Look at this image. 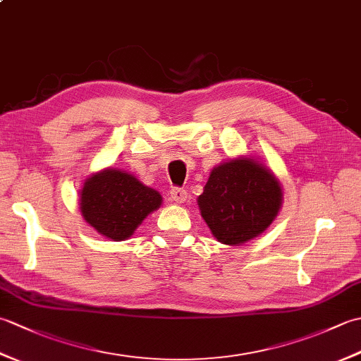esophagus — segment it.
I'll use <instances>...</instances> for the list:
<instances>
[{
  "mask_svg": "<svg viewBox=\"0 0 361 361\" xmlns=\"http://www.w3.org/2000/svg\"><path fill=\"white\" fill-rule=\"evenodd\" d=\"M171 198L175 203H185L188 198V192L183 188H172L171 189Z\"/></svg>",
  "mask_w": 361,
  "mask_h": 361,
  "instance_id": "esophagus-1",
  "label": "esophagus"
}]
</instances>
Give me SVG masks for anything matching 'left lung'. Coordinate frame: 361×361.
<instances>
[{
  "label": "left lung",
  "mask_w": 361,
  "mask_h": 361,
  "mask_svg": "<svg viewBox=\"0 0 361 361\" xmlns=\"http://www.w3.org/2000/svg\"><path fill=\"white\" fill-rule=\"evenodd\" d=\"M282 192L273 173L255 159L240 158L212 169L198 197L202 217L221 243L255 239L278 216Z\"/></svg>",
  "instance_id": "obj_1"
}]
</instances>
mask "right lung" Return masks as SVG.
Wrapping results in <instances>:
<instances>
[{
  "label": "right lung",
  "instance_id": "add662e5",
  "mask_svg": "<svg viewBox=\"0 0 361 361\" xmlns=\"http://www.w3.org/2000/svg\"><path fill=\"white\" fill-rule=\"evenodd\" d=\"M161 195L130 173L106 169L85 181L80 211L87 224L111 240H126L159 208Z\"/></svg>",
  "mask_w": 361,
  "mask_h": 361
}]
</instances>
